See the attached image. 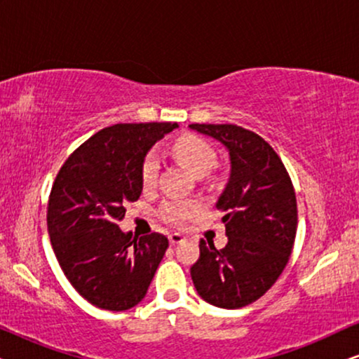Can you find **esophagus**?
I'll return each mask as SVG.
<instances>
[{
	"mask_svg": "<svg viewBox=\"0 0 359 359\" xmlns=\"http://www.w3.org/2000/svg\"><path fill=\"white\" fill-rule=\"evenodd\" d=\"M168 240H170V243H171V245H175V243L183 242L184 237H183V235H181V233H178V232H173V233H170V235H168Z\"/></svg>",
	"mask_w": 359,
	"mask_h": 359,
	"instance_id": "34e87169",
	"label": "esophagus"
}]
</instances>
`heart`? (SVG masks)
Listing matches in <instances>:
<instances>
[{
	"label": "heart",
	"instance_id": "heart-1",
	"mask_svg": "<svg viewBox=\"0 0 359 359\" xmlns=\"http://www.w3.org/2000/svg\"><path fill=\"white\" fill-rule=\"evenodd\" d=\"M173 154L178 156L181 161H184L196 175L208 173L210 168H214L217 163V154L214 147L201 139L198 135H181L180 139L175 140L171 147ZM160 173V156L155 150L147 151V155L142 160L140 166V180L144 189L155 188L158 181ZM203 209V204L198 199H181L171 198L166 199L161 208L158 209V217L163 222L180 227L184 225L189 219L196 217Z\"/></svg>",
	"mask_w": 359,
	"mask_h": 359
}]
</instances>
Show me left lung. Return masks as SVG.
<instances>
[{
	"mask_svg": "<svg viewBox=\"0 0 359 359\" xmlns=\"http://www.w3.org/2000/svg\"><path fill=\"white\" fill-rule=\"evenodd\" d=\"M227 147L230 178L217 209L229 242H199L191 266L194 287L205 302L240 309L263 296L281 276L297 230V201L286 166L273 147L235 124H191Z\"/></svg>",
	"mask_w": 359,
	"mask_h": 359,
	"instance_id": "obj_1",
	"label": "left lung"
}]
</instances>
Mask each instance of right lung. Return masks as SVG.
Wrapping results in <instances>:
<instances>
[{"label": "right lung", "mask_w": 359, "mask_h": 359, "mask_svg": "<svg viewBox=\"0 0 359 359\" xmlns=\"http://www.w3.org/2000/svg\"><path fill=\"white\" fill-rule=\"evenodd\" d=\"M171 122L116 124L78 147L57 173L47 230L63 274L81 297L104 311H127L145 297L168 248L161 233L132 237L117 225L140 198V166Z\"/></svg>", "instance_id": "obj_1"}]
</instances>
